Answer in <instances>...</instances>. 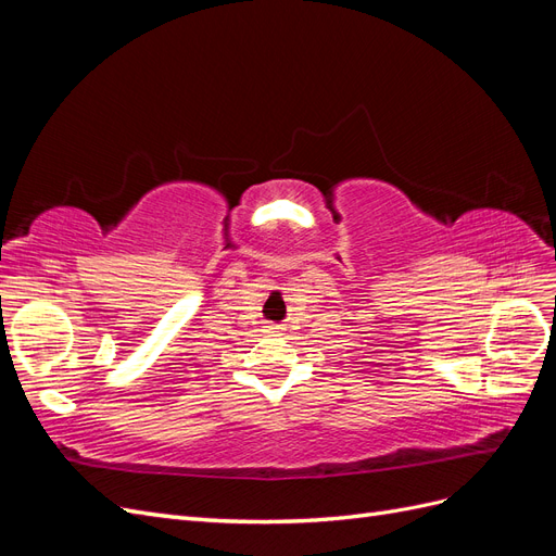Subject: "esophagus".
Returning a JSON list of instances; mask_svg holds the SVG:
<instances>
[{"label":"esophagus","mask_w":556,"mask_h":556,"mask_svg":"<svg viewBox=\"0 0 556 556\" xmlns=\"http://www.w3.org/2000/svg\"><path fill=\"white\" fill-rule=\"evenodd\" d=\"M280 329H282V327H280V325H276V323H271V325H268V329H266V331H268V333H280Z\"/></svg>","instance_id":"obj_1"}]
</instances>
